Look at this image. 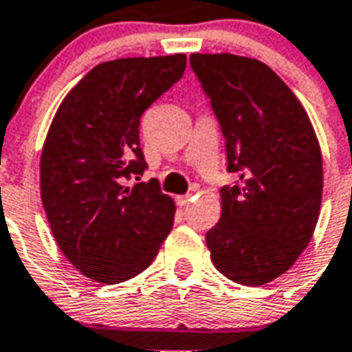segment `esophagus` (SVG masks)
Here are the masks:
<instances>
[{"instance_id":"34e87169","label":"esophagus","mask_w":352,"mask_h":352,"mask_svg":"<svg viewBox=\"0 0 352 352\" xmlns=\"http://www.w3.org/2000/svg\"><path fill=\"white\" fill-rule=\"evenodd\" d=\"M190 201H192V196H179V197H177V205H179V207H186Z\"/></svg>"}]
</instances>
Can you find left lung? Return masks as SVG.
<instances>
[{
	"mask_svg": "<svg viewBox=\"0 0 352 352\" xmlns=\"http://www.w3.org/2000/svg\"><path fill=\"white\" fill-rule=\"evenodd\" d=\"M239 184L223 186L222 216L205 241L214 267L242 285L287 272L314 235L322 156L314 124L287 83L254 57L192 54Z\"/></svg>",
	"mask_w": 352,
	"mask_h": 352,
	"instance_id": "1",
	"label": "left lung"
}]
</instances>
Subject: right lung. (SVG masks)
Here are the masks:
<instances>
[{
  "mask_svg": "<svg viewBox=\"0 0 352 352\" xmlns=\"http://www.w3.org/2000/svg\"><path fill=\"white\" fill-rule=\"evenodd\" d=\"M184 69V54L96 65L54 116L41 155V199L59 250L93 282L143 272L171 231L175 201L158 181H129L145 171L143 111Z\"/></svg>",
  "mask_w": 352,
  "mask_h": 352,
  "instance_id": "add662e5",
  "label": "right lung"
}]
</instances>
